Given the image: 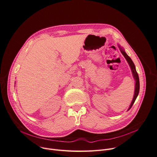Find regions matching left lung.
Listing matches in <instances>:
<instances>
[{"mask_svg": "<svg viewBox=\"0 0 157 157\" xmlns=\"http://www.w3.org/2000/svg\"><path fill=\"white\" fill-rule=\"evenodd\" d=\"M118 46L121 51V52L122 53V54L123 55V56L124 57V58L126 59V61L128 62V64H129L130 67V69H131V71H132V75H133V77L135 81V92H134V95H133V99H132V101L129 106V108H128V111L130 110V108L132 107L133 105L134 104L136 99L138 95V93H139V91H140V81H139V77H138V75L136 72V67H135V66L133 63V62L132 61V59L130 58L129 56H128V54L125 52L124 49L120 45V44H118Z\"/></svg>", "mask_w": 157, "mask_h": 157, "instance_id": "obj_1", "label": "left lung"}]
</instances>
